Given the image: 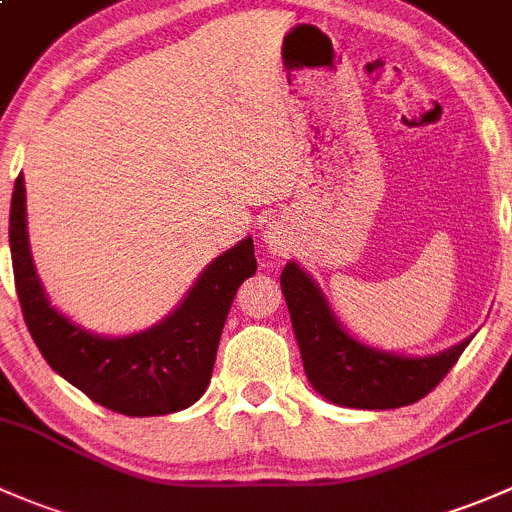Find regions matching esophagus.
<instances>
[{
  "label": "esophagus",
  "instance_id": "obj_1",
  "mask_svg": "<svg viewBox=\"0 0 512 512\" xmlns=\"http://www.w3.org/2000/svg\"><path fill=\"white\" fill-rule=\"evenodd\" d=\"M263 241H266L271 254L281 256L291 249V236H288V229L283 221H268L266 231H263Z\"/></svg>",
  "mask_w": 512,
  "mask_h": 512
}]
</instances>
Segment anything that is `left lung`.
<instances>
[{
    "instance_id": "1",
    "label": "left lung",
    "mask_w": 512,
    "mask_h": 512,
    "mask_svg": "<svg viewBox=\"0 0 512 512\" xmlns=\"http://www.w3.org/2000/svg\"><path fill=\"white\" fill-rule=\"evenodd\" d=\"M281 291L305 374L315 392L337 407L397 409L419 402L449 374L471 342L466 337L449 350L426 357L382 352L345 333L318 283L295 261L283 268Z\"/></svg>"
}]
</instances>
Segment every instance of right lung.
<instances>
[{"label": "right lung", "mask_w": 512, "mask_h": 512, "mask_svg": "<svg viewBox=\"0 0 512 512\" xmlns=\"http://www.w3.org/2000/svg\"><path fill=\"white\" fill-rule=\"evenodd\" d=\"M9 249L21 313L44 360L88 399L125 416L179 412L207 392L234 295L256 273L254 239L246 236L204 268L165 320L135 335L103 337L71 323L46 298L29 251L24 175L14 182Z\"/></svg>", "instance_id": "obj_1"}]
</instances>
